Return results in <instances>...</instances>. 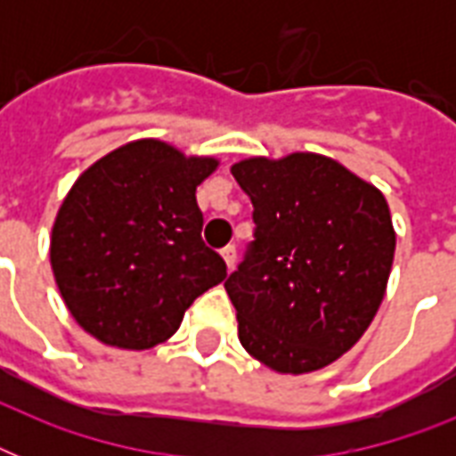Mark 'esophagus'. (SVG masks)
Instances as JSON below:
<instances>
[{
  "instance_id": "34e87169",
  "label": "esophagus",
  "mask_w": 456,
  "mask_h": 456,
  "mask_svg": "<svg viewBox=\"0 0 456 456\" xmlns=\"http://www.w3.org/2000/svg\"><path fill=\"white\" fill-rule=\"evenodd\" d=\"M222 257H224V263H227V270H234V265H236L234 246H224V248H222Z\"/></svg>"
}]
</instances>
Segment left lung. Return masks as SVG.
<instances>
[{
    "label": "left lung",
    "mask_w": 456,
    "mask_h": 456,
    "mask_svg": "<svg viewBox=\"0 0 456 456\" xmlns=\"http://www.w3.org/2000/svg\"><path fill=\"white\" fill-rule=\"evenodd\" d=\"M232 175L256 239L224 281L239 340L279 374H307L362 338L388 284L395 229L374 184L317 153L248 158Z\"/></svg>",
    "instance_id": "left-lung-1"
}]
</instances>
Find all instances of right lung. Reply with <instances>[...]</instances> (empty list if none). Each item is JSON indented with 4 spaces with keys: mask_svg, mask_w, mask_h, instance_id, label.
Listing matches in <instances>:
<instances>
[{
    "mask_svg": "<svg viewBox=\"0 0 456 456\" xmlns=\"http://www.w3.org/2000/svg\"><path fill=\"white\" fill-rule=\"evenodd\" d=\"M215 158L139 139L99 158L68 191L52 229V270L75 322L106 346L146 350L227 277L200 239L196 186Z\"/></svg>",
    "mask_w": 456,
    "mask_h": 456,
    "instance_id": "right-lung-1",
    "label": "right lung"
}]
</instances>
